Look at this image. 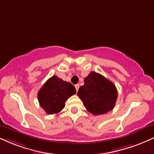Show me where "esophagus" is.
<instances>
[{
  "label": "esophagus",
  "mask_w": 154,
  "mask_h": 154,
  "mask_svg": "<svg viewBox=\"0 0 154 154\" xmlns=\"http://www.w3.org/2000/svg\"><path fill=\"white\" fill-rule=\"evenodd\" d=\"M75 89H76V91H79V85L76 84L75 86Z\"/></svg>",
  "instance_id": "1"
}]
</instances>
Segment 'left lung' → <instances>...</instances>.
Wrapping results in <instances>:
<instances>
[{"label": "left lung", "mask_w": 154, "mask_h": 154, "mask_svg": "<svg viewBox=\"0 0 154 154\" xmlns=\"http://www.w3.org/2000/svg\"><path fill=\"white\" fill-rule=\"evenodd\" d=\"M78 96L88 111L94 115H101L114 108L118 97L117 89L111 81L93 71L84 79Z\"/></svg>", "instance_id": "8db88e82"}]
</instances>
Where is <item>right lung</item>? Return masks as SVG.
<instances>
[{"label": "right lung", "instance_id": "add662e5", "mask_svg": "<svg viewBox=\"0 0 154 154\" xmlns=\"http://www.w3.org/2000/svg\"><path fill=\"white\" fill-rule=\"evenodd\" d=\"M75 93V88L71 83L53 75L39 90L38 99L46 113L56 114L62 111L68 98Z\"/></svg>", "mask_w": 154, "mask_h": 154}]
</instances>
